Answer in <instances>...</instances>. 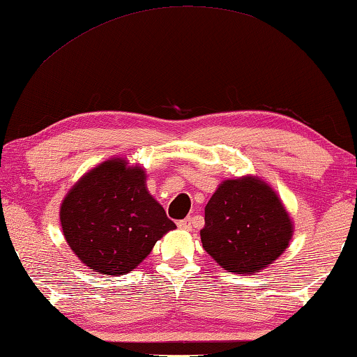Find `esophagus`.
<instances>
[{
    "label": "esophagus",
    "mask_w": 357,
    "mask_h": 357,
    "mask_svg": "<svg viewBox=\"0 0 357 357\" xmlns=\"http://www.w3.org/2000/svg\"><path fill=\"white\" fill-rule=\"evenodd\" d=\"M177 225L183 230H191V229H193V219H191V217H187V219L180 220Z\"/></svg>",
    "instance_id": "34e87169"
}]
</instances>
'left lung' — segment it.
I'll return each instance as SVG.
<instances>
[{
	"instance_id": "1",
	"label": "left lung",
	"mask_w": 357,
	"mask_h": 357,
	"mask_svg": "<svg viewBox=\"0 0 357 357\" xmlns=\"http://www.w3.org/2000/svg\"><path fill=\"white\" fill-rule=\"evenodd\" d=\"M293 222L280 198L257 177L225 180L204 208L201 241L217 264L255 273L290 245Z\"/></svg>"
}]
</instances>
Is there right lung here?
<instances>
[{
  "mask_svg": "<svg viewBox=\"0 0 357 357\" xmlns=\"http://www.w3.org/2000/svg\"><path fill=\"white\" fill-rule=\"evenodd\" d=\"M61 225L75 256L95 272L126 275L175 229L149 195L146 174L126 159H109L86 172L61 204Z\"/></svg>",
  "mask_w": 357,
  "mask_h": 357,
  "instance_id": "right-lung-1",
  "label": "right lung"
}]
</instances>
